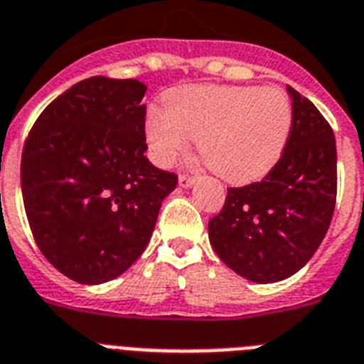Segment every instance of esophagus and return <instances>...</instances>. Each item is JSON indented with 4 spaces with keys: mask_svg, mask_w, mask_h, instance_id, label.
Returning <instances> with one entry per match:
<instances>
[{
    "mask_svg": "<svg viewBox=\"0 0 364 364\" xmlns=\"http://www.w3.org/2000/svg\"><path fill=\"white\" fill-rule=\"evenodd\" d=\"M196 183V177L192 176H187V173H179V185H181L183 188H188L192 187Z\"/></svg>",
    "mask_w": 364,
    "mask_h": 364,
    "instance_id": "34e87169",
    "label": "esophagus"
}]
</instances>
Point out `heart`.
I'll return each mask as SVG.
<instances>
[{"label":"heart","mask_w":364,"mask_h":364,"mask_svg":"<svg viewBox=\"0 0 364 364\" xmlns=\"http://www.w3.org/2000/svg\"><path fill=\"white\" fill-rule=\"evenodd\" d=\"M292 129V103L281 88L188 85L146 116L155 163L168 166L198 139L207 166L224 181L261 179L279 161Z\"/></svg>","instance_id":"1"}]
</instances>
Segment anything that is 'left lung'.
Returning <instances> with one entry per match:
<instances>
[{
  "instance_id": "1",
  "label": "left lung",
  "mask_w": 364,
  "mask_h": 364,
  "mask_svg": "<svg viewBox=\"0 0 364 364\" xmlns=\"http://www.w3.org/2000/svg\"><path fill=\"white\" fill-rule=\"evenodd\" d=\"M292 129L262 181L228 188L209 220L213 250L253 283H276L304 268L331 224L337 200V148L331 125L307 97L287 87Z\"/></svg>"
}]
</instances>
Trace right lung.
<instances>
[{
	"label": "right lung",
	"instance_id": "1",
	"mask_svg": "<svg viewBox=\"0 0 364 364\" xmlns=\"http://www.w3.org/2000/svg\"><path fill=\"white\" fill-rule=\"evenodd\" d=\"M146 85L88 77L36 118L21 154V196L36 246L60 274L100 285L148 246L177 176L149 163Z\"/></svg>",
	"mask_w": 364,
	"mask_h": 364
}]
</instances>
